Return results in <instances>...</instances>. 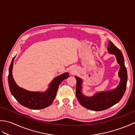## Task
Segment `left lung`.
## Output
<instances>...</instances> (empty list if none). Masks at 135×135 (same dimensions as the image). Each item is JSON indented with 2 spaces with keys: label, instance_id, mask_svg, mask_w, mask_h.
<instances>
[{
  "label": "left lung",
  "instance_id": "obj_1",
  "mask_svg": "<svg viewBox=\"0 0 135 135\" xmlns=\"http://www.w3.org/2000/svg\"><path fill=\"white\" fill-rule=\"evenodd\" d=\"M107 49L109 53L115 56L117 61L120 65L118 76L121 81L115 89L96 93L91 97L85 96L81 91L82 80L78 76H75L76 80V96L80 104L89 110L99 111L112 107L122 99L127 88V71L122 52L111 41L108 42Z\"/></svg>",
  "mask_w": 135,
  "mask_h": 135
}]
</instances>
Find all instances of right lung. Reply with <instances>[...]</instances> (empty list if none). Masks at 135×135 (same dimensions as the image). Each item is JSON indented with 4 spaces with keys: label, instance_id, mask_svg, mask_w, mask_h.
<instances>
[{
    "label": "right lung",
    "instance_id": "add662e5",
    "mask_svg": "<svg viewBox=\"0 0 135 135\" xmlns=\"http://www.w3.org/2000/svg\"><path fill=\"white\" fill-rule=\"evenodd\" d=\"M15 57H13L11 61L8 76V85L12 95L20 104L28 108L39 110L49 106L55 98L60 83L64 79L68 78L69 74L65 73L56 77L50 84L47 90L45 92L28 91L20 88L13 79L12 70Z\"/></svg>",
    "mask_w": 135,
    "mask_h": 135
}]
</instances>
